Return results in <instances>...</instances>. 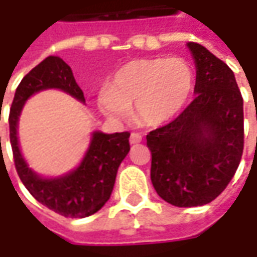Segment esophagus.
I'll list each match as a JSON object with an SVG mask.
<instances>
[{
	"instance_id": "esophagus-1",
	"label": "esophagus",
	"mask_w": 257,
	"mask_h": 257,
	"mask_svg": "<svg viewBox=\"0 0 257 257\" xmlns=\"http://www.w3.org/2000/svg\"><path fill=\"white\" fill-rule=\"evenodd\" d=\"M142 142V134L139 133H132L130 136V144H137Z\"/></svg>"
}]
</instances>
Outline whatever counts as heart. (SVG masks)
<instances>
[{"mask_svg": "<svg viewBox=\"0 0 257 257\" xmlns=\"http://www.w3.org/2000/svg\"><path fill=\"white\" fill-rule=\"evenodd\" d=\"M194 88L192 65L182 57L134 60L113 75L98 105L115 121L134 117L144 125L167 123L182 111Z\"/></svg>", "mask_w": 257, "mask_h": 257, "instance_id": "1", "label": "heart"}]
</instances>
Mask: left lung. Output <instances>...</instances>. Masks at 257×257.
<instances>
[{
    "label": "left lung",
    "instance_id": "obj_1",
    "mask_svg": "<svg viewBox=\"0 0 257 257\" xmlns=\"http://www.w3.org/2000/svg\"><path fill=\"white\" fill-rule=\"evenodd\" d=\"M196 98L173 121L147 134L150 177L157 194L177 207L214 200L233 179L244 143L243 98L229 65L197 43Z\"/></svg>",
    "mask_w": 257,
    "mask_h": 257
}]
</instances>
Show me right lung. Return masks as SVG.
I'll use <instances>...</instances> for the list:
<instances>
[{
	"mask_svg": "<svg viewBox=\"0 0 257 257\" xmlns=\"http://www.w3.org/2000/svg\"><path fill=\"white\" fill-rule=\"evenodd\" d=\"M45 88H60L77 100L85 101L83 90L75 83L70 65L60 57H47L25 75L17 87L8 117L15 169L27 190L48 209L65 217L91 216L111 196L118 166L130 152V133L95 132L83 162L75 170L58 179L40 177L28 169L23 159L17 139V124L27 98Z\"/></svg>",
	"mask_w": 257,
	"mask_h": 257,
	"instance_id": "obj_1",
	"label": "right lung"
}]
</instances>
